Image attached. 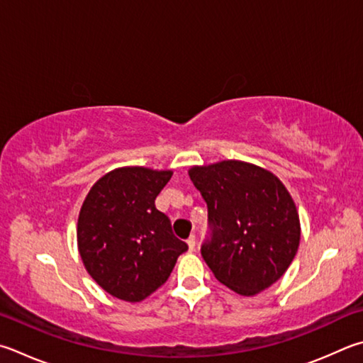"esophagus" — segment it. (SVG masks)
Masks as SVG:
<instances>
[{
  "mask_svg": "<svg viewBox=\"0 0 363 363\" xmlns=\"http://www.w3.org/2000/svg\"><path fill=\"white\" fill-rule=\"evenodd\" d=\"M195 245H196V241H195V236L192 235V236H190V238L187 240V246H189V250H195Z\"/></svg>",
  "mask_w": 363,
  "mask_h": 363,
  "instance_id": "esophagus-1",
  "label": "esophagus"
}]
</instances>
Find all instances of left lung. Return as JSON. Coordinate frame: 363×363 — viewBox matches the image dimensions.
<instances>
[{
	"label": "left lung",
	"instance_id": "left-lung-1",
	"mask_svg": "<svg viewBox=\"0 0 363 363\" xmlns=\"http://www.w3.org/2000/svg\"><path fill=\"white\" fill-rule=\"evenodd\" d=\"M189 176L208 206L201 255L216 279L240 295L265 291L286 273L300 242L298 213L284 184L236 160L194 167Z\"/></svg>",
	"mask_w": 363,
	"mask_h": 363
}]
</instances>
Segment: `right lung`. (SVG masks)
Here are the masks:
<instances>
[{
	"label": "right lung",
	"mask_w": 363,
	"mask_h": 363,
	"mask_svg": "<svg viewBox=\"0 0 363 363\" xmlns=\"http://www.w3.org/2000/svg\"><path fill=\"white\" fill-rule=\"evenodd\" d=\"M173 173L131 167L103 176L85 199L77 220L79 254L104 291L141 301L167 282L189 246L176 238L157 195Z\"/></svg>",
	"instance_id": "1"
}]
</instances>
